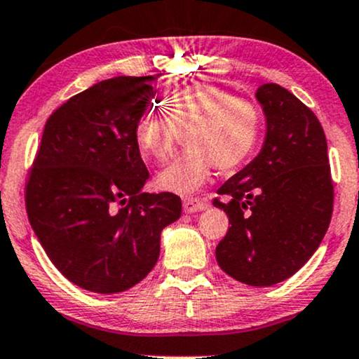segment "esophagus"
<instances>
[{
    "mask_svg": "<svg viewBox=\"0 0 359 359\" xmlns=\"http://www.w3.org/2000/svg\"><path fill=\"white\" fill-rule=\"evenodd\" d=\"M208 203L201 201L200 198H184L183 200V210L184 213H195V212H201L205 210Z\"/></svg>",
    "mask_w": 359,
    "mask_h": 359,
    "instance_id": "obj_1",
    "label": "esophagus"
}]
</instances>
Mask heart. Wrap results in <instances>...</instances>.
<instances>
[{"instance_id":"1","label":"heart","mask_w":359,"mask_h":359,"mask_svg":"<svg viewBox=\"0 0 359 359\" xmlns=\"http://www.w3.org/2000/svg\"><path fill=\"white\" fill-rule=\"evenodd\" d=\"M168 119L142 112L134 122L133 136L151 161L170 154L175 129L188 130L187 154L180 156L156 176V187L175 195H191L218 171L237 170L254 153L262 117L250 100L231 97L212 83H195L171 90L163 100Z\"/></svg>"}]
</instances>
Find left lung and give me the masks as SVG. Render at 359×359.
<instances>
[{
    "label": "left lung",
    "instance_id": "left-lung-1",
    "mask_svg": "<svg viewBox=\"0 0 359 359\" xmlns=\"http://www.w3.org/2000/svg\"><path fill=\"white\" fill-rule=\"evenodd\" d=\"M265 116L260 153L218 188L229 215L217 245L222 271L242 284L269 287L289 279L321 245L332 215V181L321 122L287 88H257Z\"/></svg>",
    "mask_w": 359,
    "mask_h": 359
}]
</instances>
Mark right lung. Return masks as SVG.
I'll return each mask as SVG.
<instances>
[{"label": "right lung", "mask_w": 359, "mask_h": 359, "mask_svg": "<svg viewBox=\"0 0 359 359\" xmlns=\"http://www.w3.org/2000/svg\"><path fill=\"white\" fill-rule=\"evenodd\" d=\"M154 80L121 75L67 100L46 121L29 171L27 212L38 242L90 292L139 284L158 262L163 229L181 217L180 196L142 193L149 172L133 129Z\"/></svg>", "instance_id": "1"}]
</instances>
